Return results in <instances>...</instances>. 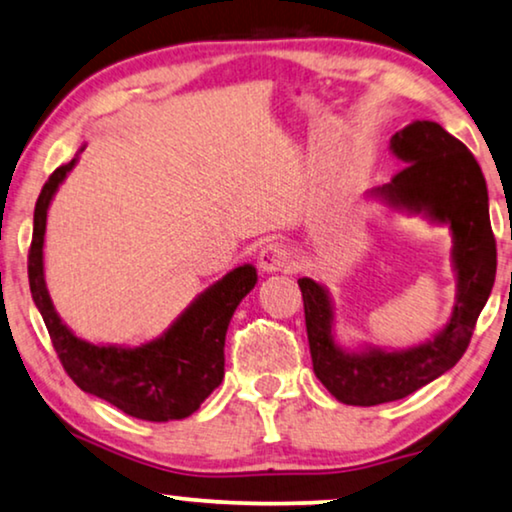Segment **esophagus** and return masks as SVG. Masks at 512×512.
I'll list each match as a JSON object with an SVG mask.
<instances>
[{
    "label": "esophagus",
    "mask_w": 512,
    "mask_h": 512,
    "mask_svg": "<svg viewBox=\"0 0 512 512\" xmlns=\"http://www.w3.org/2000/svg\"><path fill=\"white\" fill-rule=\"evenodd\" d=\"M257 262H260V269L267 271V274H271V271H285L292 264L290 245H285L283 241H269L260 250Z\"/></svg>",
    "instance_id": "esophagus-1"
}]
</instances>
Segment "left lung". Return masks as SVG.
I'll return each instance as SVG.
<instances>
[{
    "instance_id": "1",
    "label": "left lung",
    "mask_w": 512,
    "mask_h": 512,
    "mask_svg": "<svg viewBox=\"0 0 512 512\" xmlns=\"http://www.w3.org/2000/svg\"><path fill=\"white\" fill-rule=\"evenodd\" d=\"M405 166L377 194L393 206L428 210L449 222L459 299L449 325L433 342L400 353H344L330 335V302L311 278L299 281L313 372L339 403L372 407L407 398L459 363L496 276V238L489 222L485 175L470 149L435 121H414L391 138Z\"/></svg>"
}]
</instances>
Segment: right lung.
<instances>
[{
	"label": "right lung",
	"mask_w": 512,
	"mask_h": 512,
	"mask_svg": "<svg viewBox=\"0 0 512 512\" xmlns=\"http://www.w3.org/2000/svg\"><path fill=\"white\" fill-rule=\"evenodd\" d=\"M72 166L74 161L53 170L42 187L34 206V229L27 255L32 299L42 313L60 365L81 391L98 395L128 417L145 421L185 419L220 386L229 320L238 302L255 288L257 271L250 264L234 269L203 292L166 335L138 349L81 342L53 311L42 260L46 210Z\"/></svg>",
	"instance_id": "obj_1"
}]
</instances>
